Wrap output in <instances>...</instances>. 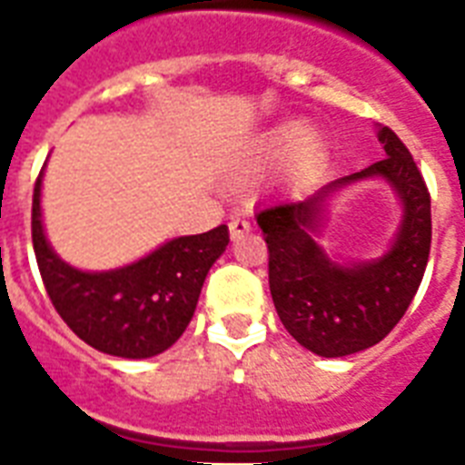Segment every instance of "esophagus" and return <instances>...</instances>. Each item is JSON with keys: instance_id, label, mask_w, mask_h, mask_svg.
I'll use <instances>...</instances> for the list:
<instances>
[{"instance_id": "esophagus-1", "label": "esophagus", "mask_w": 465, "mask_h": 465, "mask_svg": "<svg viewBox=\"0 0 465 465\" xmlns=\"http://www.w3.org/2000/svg\"><path fill=\"white\" fill-rule=\"evenodd\" d=\"M251 232V222L243 217H232L229 222V233H232V239H241L243 233Z\"/></svg>"}]
</instances>
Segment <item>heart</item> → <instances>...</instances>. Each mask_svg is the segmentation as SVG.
I'll return each mask as SVG.
<instances>
[{"label": "heart", "mask_w": 465, "mask_h": 465, "mask_svg": "<svg viewBox=\"0 0 465 465\" xmlns=\"http://www.w3.org/2000/svg\"><path fill=\"white\" fill-rule=\"evenodd\" d=\"M302 142H304L306 152H311V149L316 147V144H313V137H306V127L302 125V123H297V120L282 123V125H277L275 130H270V133L262 137L253 154L243 161V168L261 166L262 161L275 159V156L284 154L287 149L297 147Z\"/></svg>", "instance_id": "obj_1"}]
</instances>
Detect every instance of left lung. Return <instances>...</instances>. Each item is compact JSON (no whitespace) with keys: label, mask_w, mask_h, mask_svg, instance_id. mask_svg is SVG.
<instances>
[{"label":"left lung","mask_w":465,"mask_h":465,"mask_svg":"<svg viewBox=\"0 0 465 465\" xmlns=\"http://www.w3.org/2000/svg\"><path fill=\"white\" fill-rule=\"evenodd\" d=\"M381 161L332 181L304 200H282L258 212L268 243L270 294L290 335L321 357H345L381 342L411 306L432 243L430 190L401 137L379 130ZM379 174L404 200L401 232L374 263L338 266L317 246L324 200L347 182Z\"/></svg>","instance_id":"1"}]
</instances>
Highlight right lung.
I'll use <instances>...</instances> for the list:
<instances>
[{"label": "right lung", "instance_id": "obj_1", "mask_svg": "<svg viewBox=\"0 0 465 465\" xmlns=\"http://www.w3.org/2000/svg\"><path fill=\"white\" fill-rule=\"evenodd\" d=\"M33 251L40 277L62 321L98 352L144 360L173 345L195 313L210 268L229 243L219 224L181 236L147 258L108 272H82L47 246L40 219V175L33 188Z\"/></svg>", "mask_w": 465, "mask_h": 465}]
</instances>
